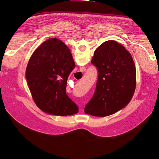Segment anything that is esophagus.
<instances>
[{
	"instance_id": "obj_1",
	"label": "esophagus",
	"mask_w": 159,
	"mask_h": 159,
	"mask_svg": "<svg viewBox=\"0 0 159 159\" xmlns=\"http://www.w3.org/2000/svg\"><path fill=\"white\" fill-rule=\"evenodd\" d=\"M86 67H80V71H81L82 72H85L86 71Z\"/></svg>"
}]
</instances>
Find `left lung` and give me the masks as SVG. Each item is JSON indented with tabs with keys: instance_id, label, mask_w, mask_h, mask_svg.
<instances>
[{
	"instance_id": "1",
	"label": "left lung",
	"mask_w": 159,
	"mask_h": 159,
	"mask_svg": "<svg viewBox=\"0 0 159 159\" xmlns=\"http://www.w3.org/2000/svg\"><path fill=\"white\" fill-rule=\"evenodd\" d=\"M98 73L96 88L85 113L105 117L130 102L136 87V69L130 54L119 43L109 40L98 47L91 61Z\"/></svg>"
}]
</instances>
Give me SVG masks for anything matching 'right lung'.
<instances>
[{
    "instance_id": "right-lung-1",
    "label": "right lung",
    "mask_w": 159,
    "mask_h": 159,
    "mask_svg": "<svg viewBox=\"0 0 159 159\" xmlns=\"http://www.w3.org/2000/svg\"><path fill=\"white\" fill-rule=\"evenodd\" d=\"M72 53L60 39L42 43L29 59L26 78L33 100L42 110L56 116H71L79 111L66 92L67 80L75 67Z\"/></svg>"
}]
</instances>
